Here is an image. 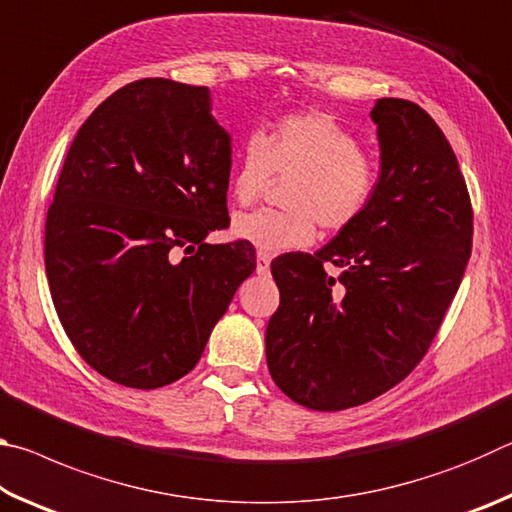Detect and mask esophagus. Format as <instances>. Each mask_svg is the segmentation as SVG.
<instances>
[{
  "label": "esophagus",
  "instance_id": "esophagus-1",
  "mask_svg": "<svg viewBox=\"0 0 512 512\" xmlns=\"http://www.w3.org/2000/svg\"><path fill=\"white\" fill-rule=\"evenodd\" d=\"M268 268H271V255L257 250V273H268Z\"/></svg>",
  "mask_w": 512,
  "mask_h": 512
}]
</instances>
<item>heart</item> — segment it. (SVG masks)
Listing matches in <instances>:
<instances>
[{
	"label": "heart",
	"mask_w": 512,
	"mask_h": 512,
	"mask_svg": "<svg viewBox=\"0 0 512 512\" xmlns=\"http://www.w3.org/2000/svg\"><path fill=\"white\" fill-rule=\"evenodd\" d=\"M273 178L289 180L282 192L287 210L241 214L232 223L239 239L264 250L305 248L316 230L339 235L352 228L375 201L381 183L379 162L361 149L357 133L325 110H302L273 121L239 146L232 198L253 205Z\"/></svg>",
	"instance_id": "1"
}]
</instances>
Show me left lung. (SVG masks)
<instances>
[{
  "label": "left lung",
  "instance_id": "left-lung-1",
  "mask_svg": "<svg viewBox=\"0 0 512 512\" xmlns=\"http://www.w3.org/2000/svg\"><path fill=\"white\" fill-rule=\"evenodd\" d=\"M381 183L368 212L314 255L277 257L266 361L284 395L343 411L391 391L436 339L472 253L456 153L418 103L379 99ZM339 267V278L324 266Z\"/></svg>",
  "mask_w": 512,
  "mask_h": 512
}]
</instances>
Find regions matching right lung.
<instances>
[{"label":"right lung","instance_id":"right-lung-1","mask_svg":"<svg viewBox=\"0 0 512 512\" xmlns=\"http://www.w3.org/2000/svg\"><path fill=\"white\" fill-rule=\"evenodd\" d=\"M230 153L205 85L171 79L119 88L69 146L45 223L49 291L76 352L115 384L185 377L255 271L246 239L205 244L230 219Z\"/></svg>","mask_w":512,"mask_h":512}]
</instances>
